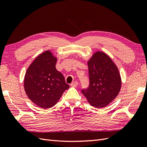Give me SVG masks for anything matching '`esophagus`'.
<instances>
[{
	"mask_svg": "<svg viewBox=\"0 0 147 147\" xmlns=\"http://www.w3.org/2000/svg\"><path fill=\"white\" fill-rule=\"evenodd\" d=\"M78 82L77 81H75V82H73L72 83L70 84V86H72V87H77L78 86Z\"/></svg>",
	"mask_w": 147,
	"mask_h": 147,
	"instance_id": "1",
	"label": "esophagus"
}]
</instances>
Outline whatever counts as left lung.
Segmentation results:
<instances>
[{
  "mask_svg": "<svg viewBox=\"0 0 147 147\" xmlns=\"http://www.w3.org/2000/svg\"><path fill=\"white\" fill-rule=\"evenodd\" d=\"M90 85L82 90L89 103L96 108L107 106L121 90V78L117 66L102 51H96L88 61Z\"/></svg>",
  "mask_w": 147,
  "mask_h": 147,
  "instance_id": "1",
  "label": "left lung"
}]
</instances>
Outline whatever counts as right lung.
Wrapping results in <instances>:
<instances>
[{"label":"right lung","instance_id":"add662e5","mask_svg":"<svg viewBox=\"0 0 147 147\" xmlns=\"http://www.w3.org/2000/svg\"><path fill=\"white\" fill-rule=\"evenodd\" d=\"M57 57L47 50L40 54L26 71L24 88L29 99L47 109L55 105L69 88L62 74L56 69Z\"/></svg>","mask_w":147,"mask_h":147}]
</instances>
